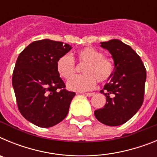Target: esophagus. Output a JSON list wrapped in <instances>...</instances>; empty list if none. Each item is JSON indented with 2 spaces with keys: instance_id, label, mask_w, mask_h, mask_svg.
Wrapping results in <instances>:
<instances>
[{
  "instance_id": "esophagus-1",
  "label": "esophagus",
  "mask_w": 157,
  "mask_h": 157,
  "mask_svg": "<svg viewBox=\"0 0 157 157\" xmlns=\"http://www.w3.org/2000/svg\"><path fill=\"white\" fill-rule=\"evenodd\" d=\"M94 93H86L85 95L87 96V97H92V96L94 95Z\"/></svg>"
}]
</instances>
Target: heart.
Segmentation results:
<instances>
[{
    "label": "heart",
    "mask_w": 157,
    "mask_h": 157,
    "mask_svg": "<svg viewBox=\"0 0 157 157\" xmlns=\"http://www.w3.org/2000/svg\"><path fill=\"white\" fill-rule=\"evenodd\" d=\"M78 59L82 67L81 75H76L70 78L75 71V62L73 56L69 53L63 55L56 62V70L60 77L69 79L67 86L70 90L86 91L96 86L97 81L105 82L112 77L114 71V64L103 53L93 47H86L77 53Z\"/></svg>",
    "instance_id": "heart-1"
}]
</instances>
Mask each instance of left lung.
I'll use <instances>...</instances> for the list:
<instances>
[{
	"instance_id": "left-lung-1",
	"label": "left lung",
	"mask_w": 157,
	"mask_h": 157,
	"mask_svg": "<svg viewBox=\"0 0 157 157\" xmlns=\"http://www.w3.org/2000/svg\"><path fill=\"white\" fill-rule=\"evenodd\" d=\"M101 46L112 55L114 71L100 91L106 97V104L94 115L101 123L116 127L131 119L142 105L146 70L135 51L120 40L101 42Z\"/></svg>"
}]
</instances>
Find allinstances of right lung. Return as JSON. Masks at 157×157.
I'll return each instance as SVG.
<instances>
[{
    "label": "right lung",
    "mask_w": 157,
    "mask_h": 157,
    "mask_svg": "<svg viewBox=\"0 0 157 157\" xmlns=\"http://www.w3.org/2000/svg\"><path fill=\"white\" fill-rule=\"evenodd\" d=\"M71 49L68 44L43 39L30 43L18 56L12 75L18 108L37 127H53L68 113L75 93L65 89L56 62Z\"/></svg>",
    "instance_id": "right-lung-1"
}]
</instances>
